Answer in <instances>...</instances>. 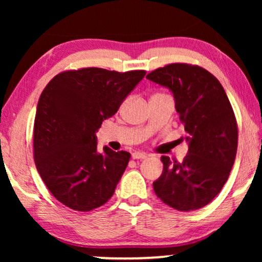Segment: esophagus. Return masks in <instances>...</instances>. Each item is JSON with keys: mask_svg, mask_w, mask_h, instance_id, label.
Returning <instances> with one entry per match:
<instances>
[{"mask_svg": "<svg viewBox=\"0 0 262 262\" xmlns=\"http://www.w3.org/2000/svg\"><path fill=\"white\" fill-rule=\"evenodd\" d=\"M148 157V155H146L145 152H141V151H135L134 154H132V159L134 160H144Z\"/></svg>", "mask_w": 262, "mask_h": 262, "instance_id": "34e87169", "label": "esophagus"}]
</instances>
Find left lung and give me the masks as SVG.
Wrapping results in <instances>:
<instances>
[{
  "mask_svg": "<svg viewBox=\"0 0 262 262\" xmlns=\"http://www.w3.org/2000/svg\"><path fill=\"white\" fill-rule=\"evenodd\" d=\"M146 78L173 94L188 144L182 162L161 157L163 171L154 191L175 210L202 209L223 188L237 151V124L227 93L212 74L188 64H169Z\"/></svg>",
  "mask_w": 262,
  "mask_h": 262,
  "instance_id": "obj_1",
  "label": "left lung"
}]
</instances>
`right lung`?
Listing matches in <instances>:
<instances>
[{
    "mask_svg": "<svg viewBox=\"0 0 262 262\" xmlns=\"http://www.w3.org/2000/svg\"><path fill=\"white\" fill-rule=\"evenodd\" d=\"M145 76L100 68L64 71L39 98L34 119V161L52 195L76 211H91L113 195L131 155L98 150L96 132Z\"/></svg>",
    "mask_w": 262,
    "mask_h": 262,
    "instance_id": "add662e5",
    "label": "right lung"
}]
</instances>
